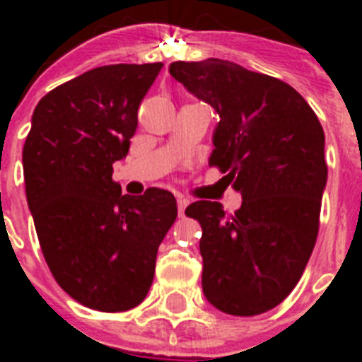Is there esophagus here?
Masks as SVG:
<instances>
[{
  "label": "esophagus",
  "mask_w": 362,
  "mask_h": 362,
  "mask_svg": "<svg viewBox=\"0 0 362 362\" xmlns=\"http://www.w3.org/2000/svg\"><path fill=\"white\" fill-rule=\"evenodd\" d=\"M176 204H178V214L184 216V212H186V206L189 204V201H187V199H184V197H178V199H176Z\"/></svg>",
  "instance_id": "1"
}]
</instances>
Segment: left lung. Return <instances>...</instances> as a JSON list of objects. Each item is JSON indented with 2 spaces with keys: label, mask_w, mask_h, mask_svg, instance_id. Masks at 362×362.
I'll use <instances>...</instances> for the list:
<instances>
[{
  "label": "left lung",
  "mask_w": 362,
  "mask_h": 362,
  "mask_svg": "<svg viewBox=\"0 0 362 362\" xmlns=\"http://www.w3.org/2000/svg\"><path fill=\"white\" fill-rule=\"evenodd\" d=\"M169 73L220 116L209 163L242 195L233 216L214 201L186 209L203 227L204 297L231 315L269 312L297 286L315 246L323 127L295 88L233 62H175Z\"/></svg>",
  "instance_id": "obj_1"
}]
</instances>
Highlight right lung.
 Segmentation results:
<instances>
[{
  "label": "right lung",
  "mask_w": 362,
  "mask_h": 362,
  "mask_svg": "<svg viewBox=\"0 0 362 362\" xmlns=\"http://www.w3.org/2000/svg\"><path fill=\"white\" fill-rule=\"evenodd\" d=\"M163 64L95 67L37 103L25 139V199L42 255L62 289L88 308L125 312L152 286L176 199L124 195L112 163L129 152L136 110Z\"/></svg>",
  "instance_id": "obj_1"
}]
</instances>
